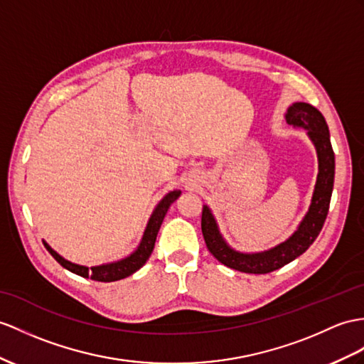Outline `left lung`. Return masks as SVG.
I'll return each mask as SVG.
<instances>
[{
	"instance_id": "left-lung-1",
	"label": "left lung",
	"mask_w": 364,
	"mask_h": 364,
	"mask_svg": "<svg viewBox=\"0 0 364 364\" xmlns=\"http://www.w3.org/2000/svg\"><path fill=\"white\" fill-rule=\"evenodd\" d=\"M284 117L289 125L306 129L307 137L316 149L318 176L312 200H310L309 210L304 218L301 219L299 225L286 241L279 242L269 250L253 253L237 252L233 247H230L224 236L220 235L218 220L210 207L203 205L202 235L205 239L207 249L219 262H223L230 269L255 274L278 270L282 265L303 255L314 244L324 225L327 211H329L335 177V154L331 144L329 127H327L323 114L315 106L304 102L291 103Z\"/></svg>"
}]
</instances>
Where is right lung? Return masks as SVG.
<instances>
[{
    "mask_svg": "<svg viewBox=\"0 0 364 364\" xmlns=\"http://www.w3.org/2000/svg\"><path fill=\"white\" fill-rule=\"evenodd\" d=\"M179 196H181V190H173L170 193H166L165 196L159 200V203L151 213V216H149V219H148L144 236H141L137 249L122 259L100 264V265H94V267H86V265H80V264L65 259L63 256L58 255L46 241H44V239H43V244L48 249V252L54 256L55 261L60 265H63L66 270L78 274V277L91 278L94 281H102V282H112V281L123 279V278L129 277V274H132L134 272H137L141 265L148 261L149 256H151L159 228H161V225L164 223L166 211H168V208H170L171 203Z\"/></svg>",
    "mask_w": 364,
    "mask_h": 364,
    "instance_id": "right-lung-1",
    "label": "right lung"
}]
</instances>
